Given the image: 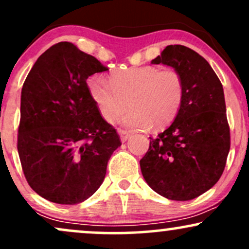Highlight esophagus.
Returning <instances> with one entry per match:
<instances>
[{
	"label": "esophagus",
	"mask_w": 249,
	"mask_h": 249,
	"mask_svg": "<svg viewBox=\"0 0 249 249\" xmlns=\"http://www.w3.org/2000/svg\"><path fill=\"white\" fill-rule=\"evenodd\" d=\"M118 133H119V136H121V139H122V142H126L128 138H130V132H127V131H125V130H122V128H119L118 130Z\"/></svg>",
	"instance_id": "obj_1"
}]
</instances>
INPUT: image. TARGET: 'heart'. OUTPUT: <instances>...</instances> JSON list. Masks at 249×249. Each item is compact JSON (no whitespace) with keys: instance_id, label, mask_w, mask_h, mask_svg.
Instances as JSON below:
<instances>
[{"instance_id":"heart-1","label":"heart","mask_w":249,"mask_h":249,"mask_svg":"<svg viewBox=\"0 0 249 249\" xmlns=\"http://www.w3.org/2000/svg\"><path fill=\"white\" fill-rule=\"evenodd\" d=\"M88 91L99 113L108 123L116 122L128 105L132 110L123 125L134 130L160 128L171 124L179 113L185 96L181 73L176 69L141 65L119 70L111 81L93 73L87 81Z\"/></svg>"}]
</instances>
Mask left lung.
Segmentation results:
<instances>
[{"label":"left lung","instance_id":"left-lung-1","mask_svg":"<svg viewBox=\"0 0 249 249\" xmlns=\"http://www.w3.org/2000/svg\"><path fill=\"white\" fill-rule=\"evenodd\" d=\"M152 64L181 73L185 96L172 124L156 138L141 160L145 181L170 200L186 201L218 182L231 147L224 89L206 59L184 45H167Z\"/></svg>","mask_w":249,"mask_h":249}]
</instances>
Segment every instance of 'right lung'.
<instances>
[{
    "mask_svg": "<svg viewBox=\"0 0 249 249\" xmlns=\"http://www.w3.org/2000/svg\"><path fill=\"white\" fill-rule=\"evenodd\" d=\"M107 70L72 43L59 42L25 78L17 150L28 184L51 202L76 205L90 198L122 145L88 91L89 77Z\"/></svg>",
    "mask_w": 249,
    "mask_h": 249,
    "instance_id": "add662e5",
    "label": "right lung"
}]
</instances>
